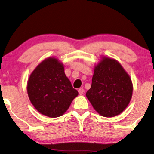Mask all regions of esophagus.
<instances>
[{
  "instance_id": "34e87169",
  "label": "esophagus",
  "mask_w": 154,
  "mask_h": 154,
  "mask_svg": "<svg viewBox=\"0 0 154 154\" xmlns=\"http://www.w3.org/2000/svg\"><path fill=\"white\" fill-rule=\"evenodd\" d=\"M78 92L80 95H82L84 94V92H85V90H84L83 88H79L78 89Z\"/></svg>"
}]
</instances>
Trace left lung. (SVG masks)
<instances>
[{
	"instance_id": "8db88e82",
	"label": "left lung",
	"mask_w": 154,
	"mask_h": 154,
	"mask_svg": "<svg viewBox=\"0 0 154 154\" xmlns=\"http://www.w3.org/2000/svg\"><path fill=\"white\" fill-rule=\"evenodd\" d=\"M131 79L119 63L104 57L94 68L86 96L95 110L105 117L119 114L132 97Z\"/></svg>"
}]
</instances>
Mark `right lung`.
Masks as SVG:
<instances>
[{"mask_svg":"<svg viewBox=\"0 0 154 154\" xmlns=\"http://www.w3.org/2000/svg\"><path fill=\"white\" fill-rule=\"evenodd\" d=\"M27 89L34 107L51 118L63 115L78 95L66 77L63 64L54 57L39 64L29 77Z\"/></svg>","mask_w":154,"mask_h":154,"instance_id":"right-lung-1","label":"right lung"}]
</instances>
